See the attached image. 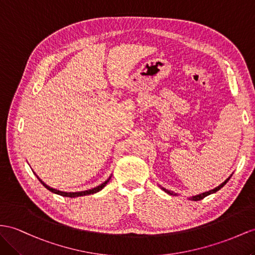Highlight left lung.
Segmentation results:
<instances>
[{
    "instance_id": "1",
    "label": "left lung",
    "mask_w": 255,
    "mask_h": 255,
    "mask_svg": "<svg viewBox=\"0 0 255 255\" xmlns=\"http://www.w3.org/2000/svg\"><path fill=\"white\" fill-rule=\"evenodd\" d=\"M231 177H232V175H231ZM231 177H228L224 182H223V183H222L221 185H219L218 187H215V188H213V190H211V191H209V192H205V193H201V194H199V195H196V196H193V197H191L190 199L191 200H194V201H197V200H201V199H204L205 197H207V196L208 195H210V194H213V193H215V192H218L219 190H221V188L222 187H223L226 183H227V182H228V180H230L231 179ZM162 188V187H161ZM162 190H164L167 194H170V195H177V194H174L173 192H170V191H168V190H166V188H162Z\"/></svg>"
}]
</instances>
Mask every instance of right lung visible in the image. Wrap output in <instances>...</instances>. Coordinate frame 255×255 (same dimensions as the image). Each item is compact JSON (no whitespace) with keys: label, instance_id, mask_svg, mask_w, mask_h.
I'll list each match as a JSON object with an SVG mask.
<instances>
[{"label":"right lung","instance_id":"right-lung-1","mask_svg":"<svg viewBox=\"0 0 255 255\" xmlns=\"http://www.w3.org/2000/svg\"><path fill=\"white\" fill-rule=\"evenodd\" d=\"M37 177V175H36ZM37 179H38V181L41 182V183L47 188L48 191H50L51 193H55V194H58V195H60V196H63V197H71V198H73V197H80V196H85V195H90V194H95V193H97V192H99V191H101L102 188L106 186L107 184H108V182L110 181V179H111V177L104 182V183H102V184H100L99 186H97V187H94V188H91V190H88V191H82V192H75V193H67V192H61V191H58V190H55V188H53V187H50V186H48V185H46L44 183V182L37 177Z\"/></svg>","mask_w":255,"mask_h":255}]
</instances>
